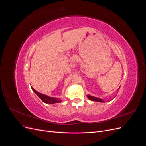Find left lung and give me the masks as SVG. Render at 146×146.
<instances>
[{"label":"left lung","mask_w":146,"mask_h":146,"mask_svg":"<svg viewBox=\"0 0 146 146\" xmlns=\"http://www.w3.org/2000/svg\"><path fill=\"white\" fill-rule=\"evenodd\" d=\"M119 88H120V87L119 88ZM87 97H88V98L90 100H92V101L99 102H105V101L103 100L102 99L98 98H96V97L92 96H91V95H90V94H88V95H87Z\"/></svg>","instance_id":"8db88e82"}]
</instances>
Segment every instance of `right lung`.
I'll return each mask as SVG.
<instances>
[{"instance_id": "obj_1", "label": "right lung", "mask_w": 146, "mask_h": 146, "mask_svg": "<svg viewBox=\"0 0 146 146\" xmlns=\"http://www.w3.org/2000/svg\"><path fill=\"white\" fill-rule=\"evenodd\" d=\"M32 90L35 92V93L36 94L39 98H40L42 102L46 103V104H55V103H60L61 102V100H60V99L58 98H52V97H50L48 96L47 95H45L44 94L40 93V92H38L37 91L35 90L34 88H33L32 87Z\"/></svg>"}]
</instances>
